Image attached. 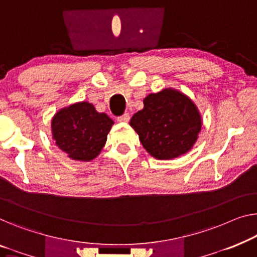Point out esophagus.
<instances>
[{
  "mask_svg": "<svg viewBox=\"0 0 257 257\" xmlns=\"http://www.w3.org/2000/svg\"><path fill=\"white\" fill-rule=\"evenodd\" d=\"M129 120H130L129 114H123V115H122V116H118L117 117V121L118 122H129Z\"/></svg>",
  "mask_w": 257,
  "mask_h": 257,
  "instance_id": "34e87169",
  "label": "esophagus"
}]
</instances>
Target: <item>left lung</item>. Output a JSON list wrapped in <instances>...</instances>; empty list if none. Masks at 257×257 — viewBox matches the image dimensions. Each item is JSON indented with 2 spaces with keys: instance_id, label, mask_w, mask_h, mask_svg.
I'll use <instances>...</instances> for the list:
<instances>
[{
  "instance_id": "left-lung-1",
  "label": "left lung",
  "mask_w": 257,
  "mask_h": 257,
  "mask_svg": "<svg viewBox=\"0 0 257 257\" xmlns=\"http://www.w3.org/2000/svg\"><path fill=\"white\" fill-rule=\"evenodd\" d=\"M143 104V109L134 114L129 124L152 157L173 159L193 148L201 132L202 117L188 95L167 87L149 94Z\"/></svg>"
}]
</instances>
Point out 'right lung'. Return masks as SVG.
I'll return each mask as SVG.
<instances>
[{"label": "right lung", "mask_w": 257, "mask_h": 257, "mask_svg": "<svg viewBox=\"0 0 257 257\" xmlns=\"http://www.w3.org/2000/svg\"><path fill=\"white\" fill-rule=\"evenodd\" d=\"M112 118L99 113L87 101L75 102L61 108L52 118V136L55 144L72 160L91 162L105 147Z\"/></svg>", "instance_id": "1"}]
</instances>
